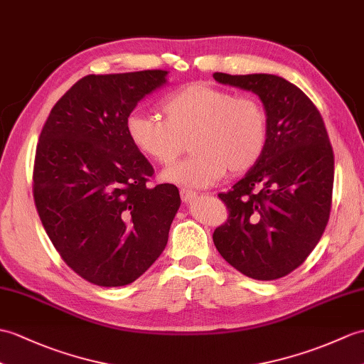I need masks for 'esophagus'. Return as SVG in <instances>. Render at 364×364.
I'll return each instance as SVG.
<instances>
[{"instance_id":"1","label":"esophagus","mask_w":364,"mask_h":364,"mask_svg":"<svg viewBox=\"0 0 364 364\" xmlns=\"http://www.w3.org/2000/svg\"><path fill=\"white\" fill-rule=\"evenodd\" d=\"M180 197L184 203H191L193 198L197 197V192H193L191 189H181L180 191Z\"/></svg>"}]
</instances>
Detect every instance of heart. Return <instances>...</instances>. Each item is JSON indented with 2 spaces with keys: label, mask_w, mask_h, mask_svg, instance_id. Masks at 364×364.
Instances as JSON below:
<instances>
[{
  "label": "heart",
  "mask_w": 364,
  "mask_h": 364,
  "mask_svg": "<svg viewBox=\"0 0 364 364\" xmlns=\"http://www.w3.org/2000/svg\"><path fill=\"white\" fill-rule=\"evenodd\" d=\"M164 121L133 112L125 119L129 139L142 156L171 166L189 141L192 155L163 172V180L203 189L225 173L242 175L255 167L268 141V117L256 99L191 83L161 104Z\"/></svg>",
  "instance_id": "heart-1"
}]
</instances>
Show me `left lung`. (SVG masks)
Instances as JSON below:
<instances>
[{
	"instance_id": "1",
	"label": "left lung",
	"mask_w": 364,
	"mask_h": 364,
	"mask_svg": "<svg viewBox=\"0 0 364 364\" xmlns=\"http://www.w3.org/2000/svg\"><path fill=\"white\" fill-rule=\"evenodd\" d=\"M214 79L257 95L268 117L259 163L218 193L228 220L213 234L222 257L245 276L273 281L296 269L323 235L332 208L333 150L321 113L296 85L273 74Z\"/></svg>"
}]
</instances>
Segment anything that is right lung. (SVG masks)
Instances as JSON below:
<instances>
[{"mask_svg": "<svg viewBox=\"0 0 364 364\" xmlns=\"http://www.w3.org/2000/svg\"><path fill=\"white\" fill-rule=\"evenodd\" d=\"M166 75H85L58 99L40 133L32 173L40 220L66 265L99 287L146 273L180 208L176 186L147 184L154 167L125 130L133 108Z\"/></svg>", "mask_w": 364, "mask_h": 364, "instance_id": "add662e5", "label": "right lung"}]
</instances>
